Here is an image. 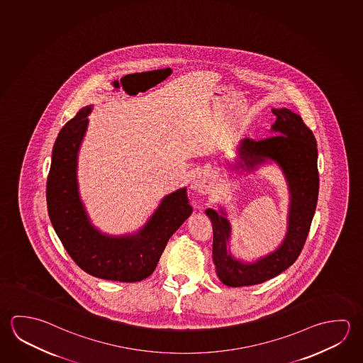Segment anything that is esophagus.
Instances as JSON below:
<instances>
[{"label": "esophagus", "instance_id": "1", "mask_svg": "<svg viewBox=\"0 0 363 363\" xmlns=\"http://www.w3.org/2000/svg\"><path fill=\"white\" fill-rule=\"evenodd\" d=\"M191 187H192L194 190L196 191V192H199V194H201V195H206V194H209V177H208L206 174H203V173L197 174V176H195V179H192Z\"/></svg>", "mask_w": 363, "mask_h": 363}]
</instances>
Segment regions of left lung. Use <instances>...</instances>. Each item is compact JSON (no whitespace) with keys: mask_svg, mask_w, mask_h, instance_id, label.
<instances>
[{"mask_svg":"<svg viewBox=\"0 0 363 363\" xmlns=\"http://www.w3.org/2000/svg\"><path fill=\"white\" fill-rule=\"evenodd\" d=\"M277 120L270 128L274 136L254 141L242 139L238 160L230 166L251 173L275 163L286 179L289 192L286 237L272 252L254 261L237 259L229 248L232 225L222 206L206 209L213 224V260L216 275L228 286H247L272 279L297 260L310 230L318 195V145L301 116L288 108L272 109ZM242 173V172H240Z\"/></svg>","mask_w":363,"mask_h":363,"instance_id":"obj_1","label":"left lung"}]
</instances>
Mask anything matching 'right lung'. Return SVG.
Wrapping results in <instances>:
<instances>
[{"label": "right lung", "instance_id": "1", "mask_svg": "<svg viewBox=\"0 0 363 363\" xmlns=\"http://www.w3.org/2000/svg\"><path fill=\"white\" fill-rule=\"evenodd\" d=\"M93 106L83 107L60 131L47 179V206L52 225L71 259L84 272L123 283L145 279L167 242L191 216L186 187L162 199L147 222L134 233H103L90 220L79 192L77 160Z\"/></svg>", "mask_w": 363, "mask_h": 363}]
</instances>
